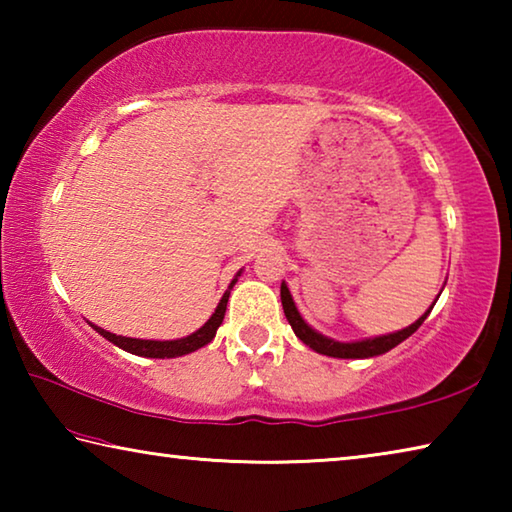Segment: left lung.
Returning a JSON list of instances; mask_svg holds the SVG:
<instances>
[{
	"label": "left lung",
	"mask_w": 512,
	"mask_h": 512,
	"mask_svg": "<svg viewBox=\"0 0 512 512\" xmlns=\"http://www.w3.org/2000/svg\"><path fill=\"white\" fill-rule=\"evenodd\" d=\"M438 296H440V293H438ZM280 298H282L284 316H287L289 325H291L293 332H296L298 339L305 345H309V348L314 352L325 354V357H334V359H370V357H379V354L393 350L395 345H400L402 341L409 339L415 329H418L424 323V318L431 314L433 305H436V302H433V305L427 311H424V314L418 320H415L413 325L400 329V332L372 336V339H361V341H336V339H329V336H325V334L316 332V329L300 316L296 302H293V298H291V291L287 287V282H282Z\"/></svg>",
	"instance_id": "obj_1"
}]
</instances>
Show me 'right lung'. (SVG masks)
Listing matches in <instances>:
<instances>
[{
  "mask_svg": "<svg viewBox=\"0 0 512 512\" xmlns=\"http://www.w3.org/2000/svg\"><path fill=\"white\" fill-rule=\"evenodd\" d=\"M241 275V271L235 275V280L230 282V287L225 289L223 298L219 300V305H216L214 314L210 316V320L203 327H198L194 334L183 336V339H173V341H151V339H131V336H117L108 332V329H101L99 325H92L97 332L103 336V339H108L110 343H115L117 348L137 354V357H149V359H173V357H183V354L189 352H196L198 348H203V345L210 343L214 336H216V329L221 327L223 323V316H225V307H228V298H230V291L232 287L237 284V277Z\"/></svg>",
  "mask_w": 512,
  "mask_h": 512,
  "instance_id": "1",
  "label": "right lung"
}]
</instances>
